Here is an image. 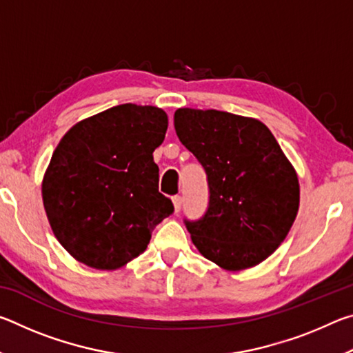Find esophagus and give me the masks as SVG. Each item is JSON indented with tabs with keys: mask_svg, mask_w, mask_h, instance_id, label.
Returning a JSON list of instances; mask_svg holds the SVG:
<instances>
[{
	"mask_svg": "<svg viewBox=\"0 0 353 353\" xmlns=\"http://www.w3.org/2000/svg\"><path fill=\"white\" fill-rule=\"evenodd\" d=\"M172 204H174V212L176 213L181 212V208H182V196H179V194L172 196Z\"/></svg>",
	"mask_w": 353,
	"mask_h": 353,
	"instance_id": "1",
	"label": "esophagus"
}]
</instances>
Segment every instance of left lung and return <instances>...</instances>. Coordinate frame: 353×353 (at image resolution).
Listing matches in <instances>:
<instances>
[{"instance_id":"left-lung-1","label":"left lung","mask_w":353,"mask_h":353,"mask_svg":"<svg viewBox=\"0 0 353 353\" xmlns=\"http://www.w3.org/2000/svg\"><path fill=\"white\" fill-rule=\"evenodd\" d=\"M174 129L207 174L205 213L183 219L194 246L229 271L266 260L299 210L296 171L271 130L259 119L213 109L176 110Z\"/></svg>"}]
</instances>
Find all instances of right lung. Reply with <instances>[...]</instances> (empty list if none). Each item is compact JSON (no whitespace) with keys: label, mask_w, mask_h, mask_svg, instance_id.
I'll list each match as a JSON object with an SVG mask.
<instances>
[{"label":"right lung","mask_w":353,"mask_h":353,"mask_svg":"<svg viewBox=\"0 0 353 353\" xmlns=\"http://www.w3.org/2000/svg\"><path fill=\"white\" fill-rule=\"evenodd\" d=\"M168 117L121 104L71 128L43 179V205L59 243L83 265L117 270L145 252L151 232L174 212L159 191L152 152Z\"/></svg>","instance_id":"obj_1"}]
</instances>
